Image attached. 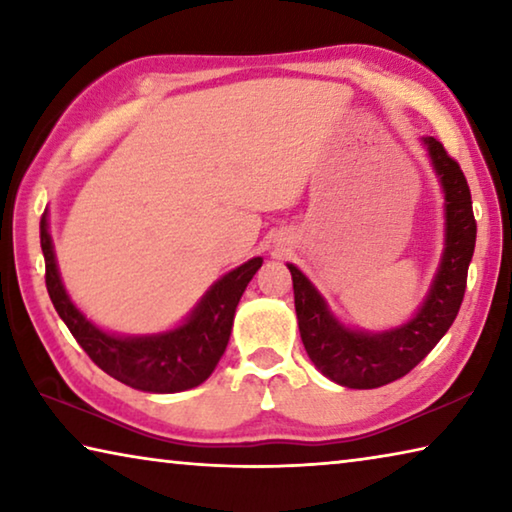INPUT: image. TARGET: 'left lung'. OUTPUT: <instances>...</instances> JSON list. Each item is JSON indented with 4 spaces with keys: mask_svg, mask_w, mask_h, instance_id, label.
<instances>
[{
    "mask_svg": "<svg viewBox=\"0 0 512 512\" xmlns=\"http://www.w3.org/2000/svg\"><path fill=\"white\" fill-rule=\"evenodd\" d=\"M433 169L445 192V253L438 273L409 323L379 334L341 325L302 271L289 264L300 339L314 366L348 388H379L411 372L436 348L461 309L470 268L476 221L472 194L458 162L433 137H424Z\"/></svg>",
    "mask_w": 512,
    "mask_h": 512,
    "instance_id": "8db88e82",
    "label": "left lung"
}]
</instances>
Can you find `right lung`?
I'll return each instance as SVG.
<instances>
[{
	"label": "right lung",
	"instance_id": "right-lung-1",
	"mask_svg": "<svg viewBox=\"0 0 512 512\" xmlns=\"http://www.w3.org/2000/svg\"><path fill=\"white\" fill-rule=\"evenodd\" d=\"M40 246L49 298L74 339L103 372L146 393H180L212 375L230 341L241 293L262 266V257H253L223 275L198 302L192 316L176 329L153 336H115L92 325L69 300L58 275L47 214H42L40 221Z\"/></svg>",
	"mask_w": 512,
	"mask_h": 512
}]
</instances>
